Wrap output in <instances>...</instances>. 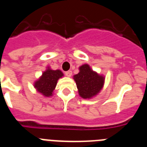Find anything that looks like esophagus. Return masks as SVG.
I'll use <instances>...</instances> for the list:
<instances>
[{"label":"esophagus","mask_w":147,"mask_h":147,"mask_svg":"<svg viewBox=\"0 0 147 147\" xmlns=\"http://www.w3.org/2000/svg\"><path fill=\"white\" fill-rule=\"evenodd\" d=\"M65 75L67 76H68V77H70V76H71V75H72V71H67L65 72Z\"/></svg>","instance_id":"34e87169"}]
</instances>
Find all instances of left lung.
Instances as JSON below:
<instances>
[{"label": "left lung", "instance_id": "obj_1", "mask_svg": "<svg viewBox=\"0 0 147 147\" xmlns=\"http://www.w3.org/2000/svg\"><path fill=\"white\" fill-rule=\"evenodd\" d=\"M78 91L83 98H90L103 88L105 77L93 71L88 64L80 67V72L74 76Z\"/></svg>", "mask_w": 147, "mask_h": 147}]
</instances>
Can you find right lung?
I'll list each match as a JSON object with an SVG mask.
<instances>
[{"mask_svg":"<svg viewBox=\"0 0 147 147\" xmlns=\"http://www.w3.org/2000/svg\"><path fill=\"white\" fill-rule=\"evenodd\" d=\"M63 76V74L59 70L48 69L42 73V75L39 80L34 82V88L37 91L42 94L44 96H51L55 89L58 80Z\"/></svg>","mask_w":147,"mask_h":147,"instance_id":"add662e5","label":"right lung"}]
</instances>
